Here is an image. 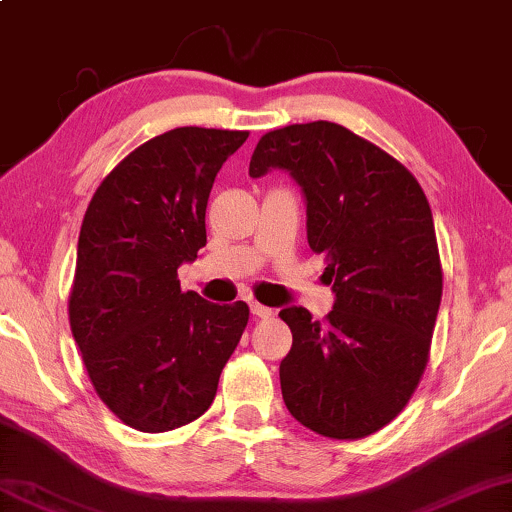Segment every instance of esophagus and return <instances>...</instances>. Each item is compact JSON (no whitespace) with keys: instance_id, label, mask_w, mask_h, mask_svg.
<instances>
[{"instance_id":"esophagus-1","label":"esophagus","mask_w":512,"mask_h":512,"mask_svg":"<svg viewBox=\"0 0 512 512\" xmlns=\"http://www.w3.org/2000/svg\"><path fill=\"white\" fill-rule=\"evenodd\" d=\"M250 313L255 318H271V316H274V311H271L269 306L260 304V302H250Z\"/></svg>"}]
</instances>
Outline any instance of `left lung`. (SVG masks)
Listing matches in <instances>:
<instances>
[{"instance_id": "1", "label": "left lung", "mask_w": 512, "mask_h": 512, "mask_svg": "<svg viewBox=\"0 0 512 512\" xmlns=\"http://www.w3.org/2000/svg\"><path fill=\"white\" fill-rule=\"evenodd\" d=\"M269 168L302 187L306 238L337 297L323 320L278 313L292 332L285 407L313 433L360 440L405 410L426 370L442 297L431 206L403 163L332 121L262 135L250 177Z\"/></svg>"}]
</instances>
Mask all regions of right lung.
Returning a JSON list of instances; mask_svg holds the SVG:
<instances>
[{
    "mask_svg": "<svg viewBox=\"0 0 512 512\" xmlns=\"http://www.w3.org/2000/svg\"><path fill=\"white\" fill-rule=\"evenodd\" d=\"M248 131L182 126L114 166L88 203L70 327L98 398L126 426L173 431L213 405L241 342L245 302L182 292L177 267L206 245V206Z\"/></svg>",
    "mask_w": 512,
    "mask_h": 512,
    "instance_id": "add662e5",
    "label": "right lung"
}]
</instances>
